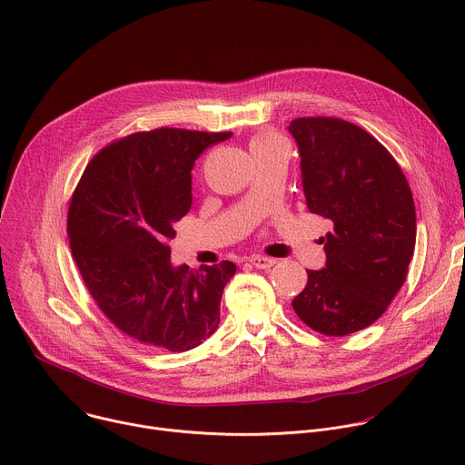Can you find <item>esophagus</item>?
I'll return each mask as SVG.
<instances>
[{
    "label": "esophagus",
    "instance_id": "esophagus-1",
    "mask_svg": "<svg viewBox=\"0 0 465 465\" xmlns=\"http://www.w3.org/2000/svg\"><path fill=\"white\" fill-rule=\"evenodd\" d=\"M252 266L259 268V270H270L273 264H275V259H270V257H264V255H253L250 259Z\"/></svg>",
    "mask_w": 465,
    "mask_h": 465
}]
</instances>
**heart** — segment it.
Segmentation results:
<instances>
[{"mask_svg":"<svg viewBox=\"0 0 465 465\" xmlns=\"http://www.w3.org/2000/svg\"><path fill=\"white\" fill-rule=\"evenodd\" d=\"M277 144H284V143H282V139H281L275 132L266 130V132H259V134L252 139L250 148H252V152H257V150L273 148V146H277Z\"/></svg>","mask_w":465,"mask_h":465,"instance_id":"1","label":"heart"}]
</instances>
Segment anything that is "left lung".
<instances>
[{
    "label": "left lung",
    "mask_w": 465,
    "mask_h": 465,
    "mask_svg": "<svg viewBox=\"0 0 465 465\" xmlns=\"http://www.w3.org/2000/svg\"><path fill=\"white\" fill-rule=\"evenodd\" d=\"M301 152L308 210L333 223L322 237L326 268L308 270L293 299L313 331L344 337L371 326L402 288L415 252L410 183L364 128L339 117H299L288 126Z\"/></svg>",
    "instance_id": "8db88e82"
}]
</instances>
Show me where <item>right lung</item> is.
<instances>
[{"label": "right lung", "instance_id": "1", "mask_svg": "<svg viewBox=\"0 0 465 465\" xmlns=\"http://www.w3.org/2000/svg\"><path fill=\"white\" fill-rule=\"evenodd\" d=\"M232 132L155 128L124 135L86 164L68 206L66 232L83 284L130 339L188 351L219 326L235 264H170L175 224L192 206V168Z\"/></svg>", "mask_w": 465, "mask_h": 465}]
</instances>
